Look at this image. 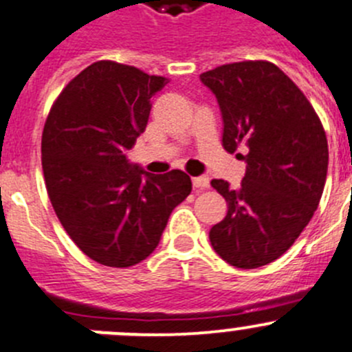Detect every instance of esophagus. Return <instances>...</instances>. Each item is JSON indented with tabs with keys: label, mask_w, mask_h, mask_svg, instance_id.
<instances>
[{
	"label": "esophagus",
	"mask_w": 352,
	"mask_h": 352,
	"mask_svg": "<svg viewBox=\"0 0 352 352\" xmlns=\"http://www.w3.org/2000/svg\"><path fill=\"white\" fill-rule=\"evenodd\" d=\"M192 186L196 190H204L210 187V179L208 177H194Z\"/></svg>",
	"instance_id": "obj_1"
}]
</instances>
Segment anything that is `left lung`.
<instances>
[{
  "label": "left lung",
  "instance_id": "1",
  "mask_svg": "<svg viewBox=\"0 0 352 352\" xmlns=\"http://www.w3.org/2000/svg\"><path fill=\"white\" fill-rule=\"evenodd\" d=\"M223 117L225 151L245 149V175L237 189L211 186L228 211L210 230L221 259L258 268L280 258L299 237L322 199L329 144L315 108L298 85L265 60H248L201 74Z\"/></svg>",
  "mask_w": 352,
  "mask_h": 352
}]
</instances>
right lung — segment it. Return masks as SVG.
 I'll list each match as a JSON object with an SVG mask.
<instances>
[{"instance_id": "obj_1", "label": "right lung", "mask_w": 352, "mask_h": 352, "mask_svg": "<svg viewBox=\"0 0 352 352\" xmlns=\"http://www.w3.org/2000/svg\"><path fill=\"white\" fill-rule=\"evenodd\" d=\"M166 82L131 65L96 61L68 82L44 124L41 156L54 213L77 248L104 267L148 258L192 189L182 170L153 175L124 155Z\"/></svg>"}]
</instances>
